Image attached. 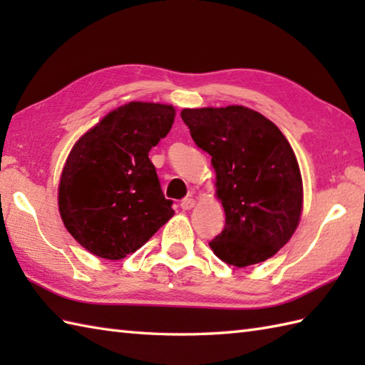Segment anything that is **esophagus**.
<instances>
[{
    "mask_svg": "<svg viewBox=\"0 0 365 365\" xmlns=\"http://www.w3.org/2000/svg\"><path fill=\"white\" fill-rule=\"evenodd\" d=\"M195 204L196 202H195V199H192V197H185L180 202V207L183 208V210H191V208L195 207Z\"/></svg>",
    "mask_w": 365,
    "mask_h": 365,
    "instance_id": "obj_1",
    "label": "esophagus"
}]
</instances>
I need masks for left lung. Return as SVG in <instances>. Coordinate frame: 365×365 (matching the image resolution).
<instances>
[{"label": "left lung", "instance_id": "8db88e82", "mask_svg": "<svg viewBox=\"0 0 365 365\" xmlns=\"http://www.w3.org/2000/svg\"><path fill=\"white\" fill-rule=\"evenodd\" d=\"M192 141L212 155L216 196L226 226L210 247L234 267L267 260L297 230L302 180L297 157L282 131L250 108L182 111Z\"/></svg>", "mask_w": 365, "mask_h": 365}]
</instances>
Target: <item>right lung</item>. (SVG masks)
Listing matches in <instances>:
<instances>
[{
  "mask_svg": "<svg viewBox=\"0 0 365 365\" xmlns=\"http://www.w3.org/2000/svg\"><path fill=\"white\" fill-rule=\"evenodd\" d=\"M174 118L170 105L131 102L105 115L68 153L59 213L71 235L97 257H127L173 218V200L163 195L149 152Z\"/></svg>",
  "mask_w": 365,
  "mask_h": 365,
  "instance_id": "obj_1",
  "label": "right lung"
}]
</instances>
